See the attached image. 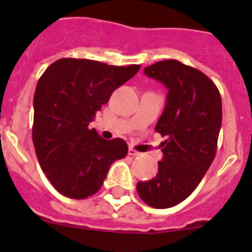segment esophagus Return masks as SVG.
Segmentation results:
<instances>
[{
	"mask_svg": "<svg viewBox=\"0 0 252 252\" xmlns=\"http://www.w3.org/2000/svg\"><path fill=\"white\" fill-rule=\"evenodd\" d=\"M128 155H131V157H137V155H140V153L135 150L133 148H130L128 149Z\"/></svg>",
	"mask_w": 252,
	"mask_h": 252,
	"instance_id": "34e87169",
	"label": "esophagus"
}]
</instances>
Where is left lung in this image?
Returning <instances> with one entry per match:
<instances>
[{
	"mask_svg": "<svg viewBox=\"0 0 252 252\" xmlns=\"http://www.w3.org/2000/svg\"><path fill=\"white\" fill-rule=\"evenodd\" d=\"M144 73L168 88L165 110L155 126L165 141L157 177L139 182L136 189L150 207L170 208L192 194L215 159L221 94L204 73L179 60H161Z\"/></svg>",
	"mask_w": 252,
	"mask_h": 252,
	"instance_id": "obj_1",
	"label": "left lung"
}]
</instances>
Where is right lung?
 I'll return each instance as SVG.
<instances>
[{"label":"right lung","mask_w":252,"mask_h":252,"mask_svg":"<svg viewBox=\"0 0 252 252\" xmlns=\"http://www.w3.org/2000/svg\"><path fill=\"white\" fill-rule=\"evenodd\" d=\"M139 69L136 64L116 66L63 58L40 77L32 142L46 178L65 197L84 199L98 192L111 164L127 155L125 140H104L88 126L113 91Z\"/></svg>","instance_id":"1"}]
</instances>
